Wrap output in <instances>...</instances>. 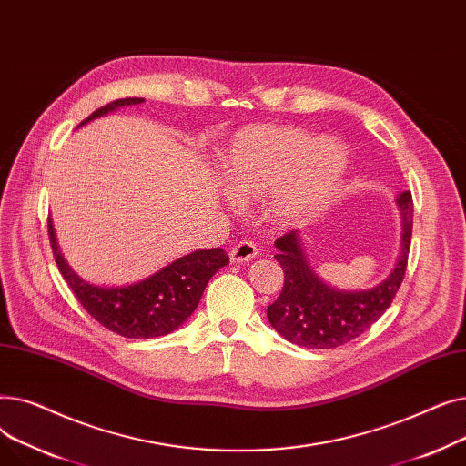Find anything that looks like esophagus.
I'll return each mask as SVG.
<instances>
[{
    "mask_svg": "<svg viewBox=\"0 0 466 466\" xmlns=\"http://www.w3.org/2000/svg\"><path fill=\"white\" fill-rule=\"evenodd\" d=\"M257 253H258V249H257V246H255L253 241L241 239L230 249V260L238 262V264L239 262H249V260H253L257 257Z\"/></svg>",
    "mask_w": 466,
    "mask_h": 466,
    "instance_id": "obj_1",
    "label": "esophagus"
}]
</instances>
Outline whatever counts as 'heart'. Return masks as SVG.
I'll list each match as a JSON object with an SVG mask.
<instances>
[{
    "label": "heart",
    "instance_id": "heart-1",
    "mask_svg": "<svg viewBox=\"0 0 466 466\" xmlns=\"http://www.w3.org/2000/svg\"><path fill=\"white\" fill-rule=\"evenodd\" d=\"M348 169V153L334 139L295 127L241 128L220 160V174L236 200L270 192L266 215L278 227H297L319 213Z\"/></svg>",
    "mask_w": 466,
    "mask_h": 466
}]
</instances>
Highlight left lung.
I'll list each match as a JSON object with an SVG mask.
<instances>
[{
  "label": "left lung",
  "instance_id": "obj_1",
  "mask_svg": "<svg viewBox=\"0 0 466 466\" xmlns=\"http://www.w3.org/2000/svg\"><path fill=\"white\" fill-rule=\"evenodd\" d=\"M402 218V249L390 274L372 289L339 290L325 283L309 266L300 234L292 230L274 246L285 283L279 299L268 306V321L290 344L308 350H332L370 329L397 297L408 266L413 202L408 190L397 196Z\"/></svg>",
  "mask_w": 466,
  "mask_h": 466
}]
</instances>
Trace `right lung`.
I'll return each mask as SVG.
<instances>
[{"instance_id":"obj_1","label":"right lung","mask_w":466,"mask_h":466,"mask_svg":"<svg viewBox=\"0 0 466 466\" xmlns=\"http://www.w3.org/2000/svg\"><path fill=\"white\" fill-rule=\"evenodd\" d=\"M143 102V97L111 102L94 111L81 122L79 128L94 118ZM48 236H51L58 270L73 295L97 323L125 338H158L179 329L200 304L204 289L213 274L228 264V255L223 249H200L176 258L141 281L122 287H102L85 281L71 270L58 249L53 218H48Z\"/></svg>"}]
</instances>
